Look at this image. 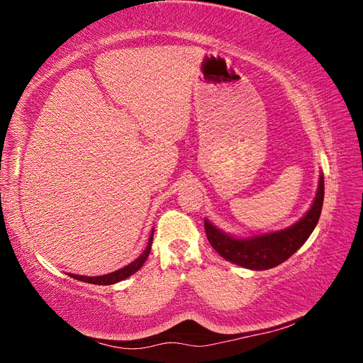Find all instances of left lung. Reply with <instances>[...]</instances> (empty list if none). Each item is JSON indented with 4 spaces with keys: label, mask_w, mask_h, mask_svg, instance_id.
Returning a JSON list of instances; mask_svg holds the SVG:
<instances>
[{
    "label": "left lung",
    "mask_w": 363,
    "mask_h": 363,
    "mask_svg": "<svg viewBox=\"0 0 363 363\" xmlns=\"http://www.w3.org/2000/svg\"><path fill=\"white\" fill-rule=\"evenodd\" d=\"M324 201V177L320 175L318 191L312 207L300 221L294 225L251 238H235L216 228L208 219H204V228L208 242L219 256L235 265L248 269H269L288 260L313 232L321 215Z\"/></svg>",
    "instance_id": "obj_1"
}]
</instances>
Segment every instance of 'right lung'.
Returning <instances> with one entry per match:
<instances>
[{"label":"right lung","mask_w":363,"mask_h":363,"mask_svg":"<svg viewBox=\"0 0 363 363\" xmlns=\"http://www.w3.org/2000/svg\"><path fill=\"white\" fill-rule=\"evenodd\" d=\"M152 233H155V230L151 232V236L148 239V245L147 248L144 250V252L142 255L133 260L131 263H128L127 267L121 268L115 272H111V274H106V276H98V277H86V276H77V274H69V276L75 280H80V281H86V283H92V284H113V283H118L121 280H124L127 277H130L131 274H135L142 265H144L150 251H151V244H152Z\"/></svg>","instance_id":"add662e5"}]
</instances>
